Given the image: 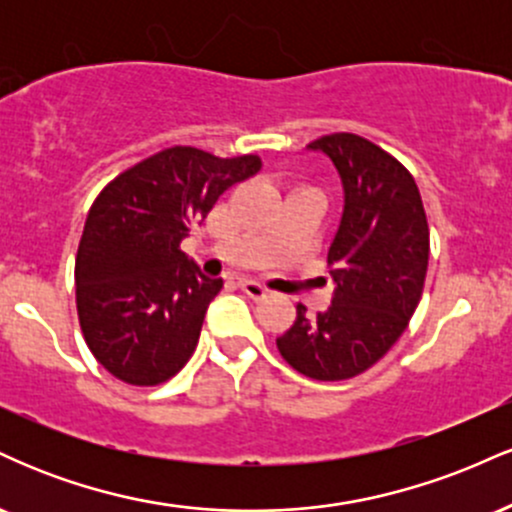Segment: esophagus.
I'll return each instance as SVG.
<instances>
[{"label":"esophagus","instance_id":"obj_1","mask_svg":"<svg viewBox=\"0 0 512 512\" xmlns=\"http://www.w3.org/2000/svg\"><path fill=\"white\" fill-rule=\"evenodd\" d=\"M240 289L248 293L250 298H255V301H262L264 296H267V289L264 286L257 284V281H250V279H243L240 281Z\"/></svg>","mask_w":512,"mask_h":512}]
</instances>
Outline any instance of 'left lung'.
I'll return each instance as SVG.
<instances>
[{
  "instance_id": "left-lung-1",
  "label": "left lung",
  "mask_w": 512,
  "mask_h": 512,
  "mask_svg": "<svg viewBox=\"0 0 512 512\" xmlns=\"http://www.w3.org/2000/svg\"><path fill=\"white\" fill-rule=\"evenodd\" d=\"M337 168L344 211L327 264L334 298L276 339L293 370L313 380H346L378 363L407 330L428 269V221L414 178L395 156L358 134L315 139Z\"/></svg>"
}]
</instances>
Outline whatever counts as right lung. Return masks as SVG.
I'll list each match as a JSON object with an SVG mask.
<instances>
[{
	"mask_svg": "<svg viewBox=\"0 0 512 512\" xmlns=\"http://www.w3.org/2000/svg\"><path fill=\"white\" fill-rule=\"evenodd\" d=\"M260 156L219 158L170 146L103 187L76 252V310L96 361L127 385H161L190 361L223 279H209L180 250Z\"/></svg>",
	"mask_w": 512,
	"mask_h": 512,
	"instance_id": "obj_1",
	"label": "right lung"
}]
</instances>
